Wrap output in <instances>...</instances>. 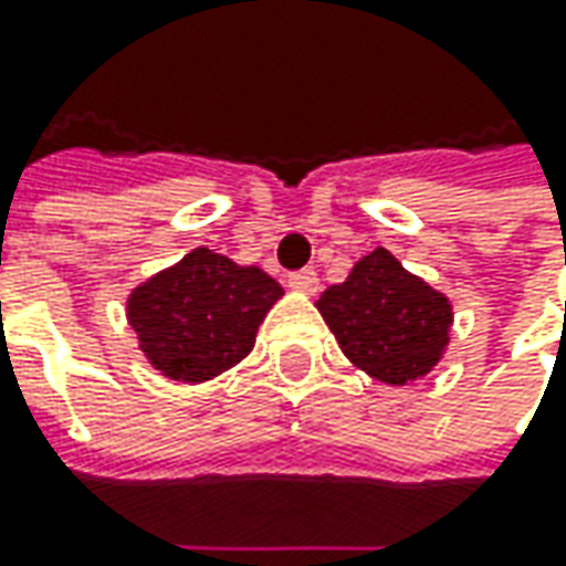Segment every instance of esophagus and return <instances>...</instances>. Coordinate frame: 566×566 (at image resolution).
I'll use <instances>...</instances> for the list:
<instances>
[{
    "instance_id": "obj_1",
    "label": "esophagus",
    "mask_w": 566,
    "mask_h": 566,
    "mask_svg": "<svg viewBox=\"0 0 566 566\" xmlns=\"http://www.w3.org/2000/svg\"><path fill=\"white\" fill-rule=\"evenodd\" d=\"M290 286H293L295 293H305V295H315L317 293V273L315 271H295L290 273Z\"/></svg>"
}]
</instances>
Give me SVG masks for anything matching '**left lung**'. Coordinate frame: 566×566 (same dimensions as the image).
Returning <instances> with one entry per match:
<instances>
[{
  "instance_id": "1",
  "label": "left lung",
  "mask_w": 566,
  "mask_h": 566,
  "mask_svg": "<svg viewBox=\"0 0 566 566\" xmlns=\"http://www.w3.org/2000/svg\"><path fill=\"white\" fill-rule=\"evenodd\" d=\"M315 305L343 356L390 387L431 375L450 346L453 302L380 245Z\"/></svg>"
}]
</instances>
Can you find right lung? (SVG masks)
I'll use <instances>...</instances> for the list:
<instances>
[{"label": "right lung", "instance_id": "obj_1", "mask_svg": "<svg viewBox=\"0 0 566 566\" xmlns=\"http://www.w3.org/2000/svg\"><path fill=\"white\" fill-rule=\"evenodd\" d=\"M283 286L254 264L191 249L125 298V317L150 368L182 384H205L254 349L258 327Z\"/></svg>", "mask_w": 566, "mask_h": 566}]
</instances>
